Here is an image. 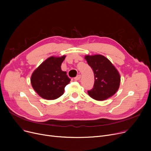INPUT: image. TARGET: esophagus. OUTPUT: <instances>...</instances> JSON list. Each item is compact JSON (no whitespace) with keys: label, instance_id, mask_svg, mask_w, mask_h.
Returning a JSON list of instances; mask_svg holds the SVG:
<instances>
[{"label":"esophagus","instance_id":"1","mask_svg":"<svg viewBox=\"0 0 151 151\" xmlns=\"http://www.w3.org/2000/svg\"><path fill=\"white\" fill-rule=\"evenodd\" d=\"M81 78V75H77L74 79H75V80H76V81H78V80H80Z\"/></svg>","mask_w":151,"mask_h":151}]
</instances>
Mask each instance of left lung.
I'll return each mask as SVG.
<instances>
[{
	"label": "left lung",
	"instance_id": "1",
	"mask_svg": "<svg viewBox=\"0 0 151 151\" xmlns=\"http://www.w3.org/2000/svg\"><path fill=\"white\" fill-rule=\"evenodd\" d=\"M85 59L93 71V88L88 91L92 99L103 101L113 96L119 88L121 76L111 61L100 54L86 55Z\"/></svg>",
	"mask_w": 151,
	"mask_h": 151
}]
</instances>
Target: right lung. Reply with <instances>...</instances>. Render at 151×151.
Returning <instances> with one entry per match:
<instances>
[{
	"mask_svg": "<svg viewBox=\"0 0 151 151\" xmlns=\"http://www.w3.org/2000/svg\"><path fill=\"white\" fill-rule=\"evenodd\" d=\"M51 56L46 59L32 74L30 82L38 96L46 100H54L64 92L65 87L70 79L66 71L61 70V65L65 58Z\"/></svg>",
	"mask_w": 151,
	"mask_h": 151,
	"instance_id": "add662e5",
	"label": "right lung"
}]
</instances>
